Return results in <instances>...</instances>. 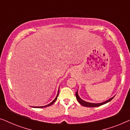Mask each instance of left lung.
<instances>
[{"label":"left lung","mask_w":130,"mask_h":130,"mask_svg":"<svg viewBox=\"0 0 130 130\" xmlns=\"http://www.w3.org/2000/svg\"><path fill=\"white\" fill-rule=\"evenodd\" d=\"M114 96H113L112 98H111L109 99L107 101H105V102H103L101 103H91V102H86V101H83V99H82L80 98L79 95H78V90L76 92V99H77V100L78 101V102H79V104H81L82 105L86 106V107H97V106H101V105H102L105 104H106V103L110 102V101H111L112 99L114 98Z\"/></svg>","instance_id":"obj_1"}]
</instances>
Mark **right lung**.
I'll return each instance as SVG.
<instances>
[{"mask_svg":"<svg viewBox=\"0 0 130 130\" xmlns=\"http://www.w3.org/2000/svg\"><path fill=\"white\" fill-rule=\"evenodd\" d=\"M58 93H59V89H58V93H57V95L56 98H55L54 100H53L52 102H51V103H50L49 104L47 105H45V106H32V108H45V107H47V106H49L51 105H53V104H54L55 101H56L57 100V97L58 96Z\"/></svg>","mask_w":130,"mask_h":130,"instance_id":"1","label":"right lung"}]
</instances>
